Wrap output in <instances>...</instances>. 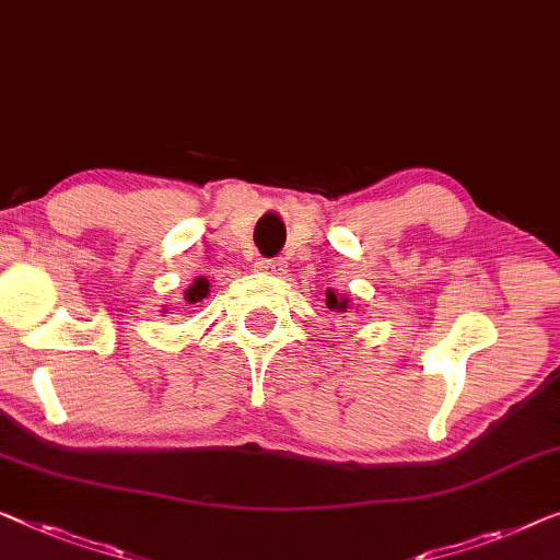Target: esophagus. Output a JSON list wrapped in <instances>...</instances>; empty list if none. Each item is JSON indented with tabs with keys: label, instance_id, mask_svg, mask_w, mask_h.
<instances>
[{
	"label": "esophagus",
	"instance_id": "obj_1",
	"mask_svg": "<svg viewBox=\"0 0 560 560\" xmlns=\"http://www.w3.org/2000/svg\"><path fill=\"white\" fill-rule=\"evenodd\" d=\"M257 270L262 275H282V260H260Z\"/></svg>",
	"mask_w": 560,
	"mask_h": 560
}]
</instances>
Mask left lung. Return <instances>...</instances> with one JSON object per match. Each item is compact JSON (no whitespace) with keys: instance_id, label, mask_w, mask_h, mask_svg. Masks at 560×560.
Listing matches in <instances>:
<instances>
[{"instance_id":"obj_1","label":"left lung","mask_w":560,"mask_h":560,"mask_svg":"<svg viewBox=\"0 0 560 560\" xmlns=\"http://www.w3.org/2000/svg\"><path fill=\"white\" fill-rule=\"evenodd\" d=\"M326 305H328L330 313L338 315V318H346V315L351 313V307H353L351 298L343 295V293H336V290H330V288L326 290Z\"/></svg>"}]
</instances>
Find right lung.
<instances>
[{"label":"right lung","mask_w":560,"mask_h":560,"mask_svg":"<svg viewBox=\"0 0 560 560\" xmlns=\"http://www.w3.org/2000/svg\"><path fill=\"white\" fill-rule=\"evenodd\" d=\"M209 293H212V290H209V280L205 278V275H201V278L194 280L191 285L184 290V303L186 305H194V303H199V300H205Z\"/></svg>","instance_id":"add662e5"}]
</instances>
